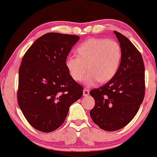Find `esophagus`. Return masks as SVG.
I'll return each instance as SVG.
<instances>
[{
    "label": "esophagus",
    "instance_id": "esophagus-1",
    "mask_svg": "<svg viewBox=\"0 0 157 157\" xmlns=\"http://www.w3.org/2000/svg\"><path fill=\"white\" fill-rule=\"evenodd\" d=\"M83 94L84 96H88L89 95V90L88 89H84L83 91Z\"/></svg>",
    "mask_w": 157,
    "mask_h": 157
}]
</instances>
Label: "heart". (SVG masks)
Instances as JSON below:
<instances>
[{
    "label": "heart",
    "mask_w": 157,
    "mask_h": 157,
    "mask_svg": "<svg viewBox=\"0 0 157 157\" xmlns=\"http://www.w3.org/2000/svg\"><path fill=\"white\" fill-rule=\"evenodd\" d=\"M76 53L77 56L67 57L66 66L76 81H82L88 69L85 83L89 86L112 79L119 70L122 57L120 45L107 38H90L77 48Z\"/></svg>",
    "instance_id": "heart-1"
}]
</instances>
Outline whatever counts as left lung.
Here are the masks:
<instances>
[{"instance_id": "8db88e82", "label": "left lung", "mask_w": 157, "mask_h": 157, "mask_svg": "<svg viewBox=\"0 0 157 157\" xmlns=\"http://www.w3.org/2000/svg\"><path fill=\"white\" fill-rule=\"evenodd\" d=\"M113 33L121 48L119 70L108 83L90 91L95 100L90 116L96 125L108 132L121 129L134 119L145 93V68L141 53L126 36Z\"/></svg>"}]
</instances>
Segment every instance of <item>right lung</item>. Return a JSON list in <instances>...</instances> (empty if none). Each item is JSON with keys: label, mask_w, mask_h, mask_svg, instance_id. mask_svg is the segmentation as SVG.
<instances>
[{"label": "right lung", "mask_w": 157, "mask_h": 157, "mask_svg": "<svg viewBox=\"0 0 157 157\" xmlns=\"http://www.w3.org/2000/svg\"><path fill=\"white\" fill-rule=\"evenodd\" d=\"M78 36L48 33L36 39L23 56L18 71V102L29 123L40 132L60 127L83 87L68 71L66 61Z\"/></svg>", "instance_id": "right-lung-1"}]
</instances>
